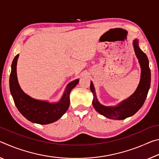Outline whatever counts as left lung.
Listing matches in <instances>:
<instances>
[{"mask_svg": "<svg viewBox=\"0 0 159 159\" xmlns=\"http://www.w3.org/2000/svg\"><path fill=\"white\" fill-rule=\"evenodd\" d=\"M133 46L135 55L141 67L140 81L133 95L116 107H106L101 104L97 99L95 88L90 82V91L93 95V105L99 114L108 118L114 120H123L132 116L143 105L149 92L151 83V71L149 66V60L146 54L139 48L138 41L134 40Z\"/></svg>", "mask_w": 159, "mask_h": 159, "instance_id": "8db88e82", "label": "left lung"}]
</instances>
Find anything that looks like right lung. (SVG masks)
<instances>
[{
	"instance_id": "add662e5",
	"label": "right lung",
	"mask_w": 159,
	"mask_h": 159,
	"mask_svg": "<svg viewBox=\"0 0 159 159\" xmlns=\"http://www.w3.org/2000/svg\"><path fill=\"white\" fill-rule=\"evenodd\" d=\"M19 55L12 61L10 76V90L15 104L21 114L32 123L45 125L57 120L68 109L70 104L69 94L79 82L76 79L66 86L63 96L57 103L38 100L24 92L19 85L17 76V62Z\"/></svg>"
}]
</instances>
